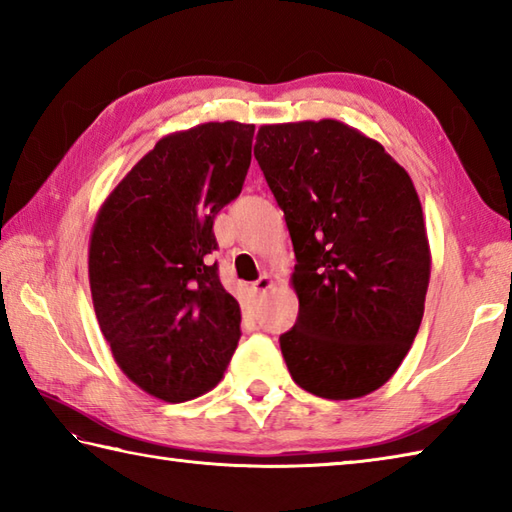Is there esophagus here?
Segmentation results:
<instances>
[{"label":"esophagus","mask_w":512,"mask_h":512,"mask_svg":"<svg viewBox=\"0 0 512 512\" xmlns=\"http://www.w3.org/2000/svg\"><path fill=\"white\" fill-rule=\"evenodd\" d=\"M270 288H273V277H270V275H262L253 284L255 295H264V292H268Z\"/></svg>","instance_id":"1"}]
</instances>
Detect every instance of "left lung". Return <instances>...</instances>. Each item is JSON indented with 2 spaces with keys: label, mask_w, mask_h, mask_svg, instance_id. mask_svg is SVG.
<instances>
[{
  "label": "left lung",
  "mask_w": 512,
  "mask_h": 512,
  "mask_svg": "<svg viewBox=\"0 0 512 512\" xmlns=\"http://www.w3.org/2000/svg\"><path fill=\"white\" fill-rule=\"evenodd\" d=\"M255 158L297 257L299 317L279 336L288 372L319 398L372 394L424 314L431 250L416 187L383 145L334 118L262 125Z\"/></svg>",
  "instance_id": "1"
}]
</instances>
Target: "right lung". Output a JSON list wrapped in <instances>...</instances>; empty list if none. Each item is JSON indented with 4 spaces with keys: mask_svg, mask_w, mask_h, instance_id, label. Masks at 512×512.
Instances as JSON below:
<instances>
[{
    "mask_svg": "<svg viewBox=\"0 0 512 512\" xmlns=\"http://www.w3.org/2000/svg\"><path fill=\"white\" fill-rule=\"evenodd\" d=\"M253 134L226 121L160 138L96 215V319L123 374L165 402L213 389L242 336L239 303L209 255L215 215L242 191Z\"/></svg>",
    "mask_w": 512,
    "mask_h": 512,
    "instance_id": "1",
    "label": "right lung"
}]
</instances>
